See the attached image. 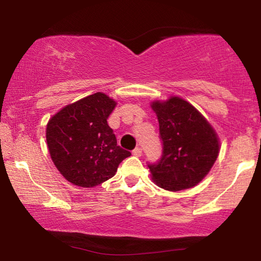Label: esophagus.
Listing matches in <instances>:
<instances>
[{"label":"esophagus","instance_id":"obj_1","mask_svg":"<svg viewBox=\"0 0 261 261\" xmlns=\"http://www.w3.org/2000/svg\"><path fill=\"white\" fill-rule=\"evenodd\" d=\"M141 154H142V149H141L140 147H135V148L133 149V155H135V156H141Z\"/></svg>","mask_w":261,"mask_h":261}]
</instances>
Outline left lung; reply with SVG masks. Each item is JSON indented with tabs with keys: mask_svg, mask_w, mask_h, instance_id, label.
Wrapping results in <instances>:
<instances>
[{
	"mask_svg": "<svg viewBox=\"0 0 261 261\" xmlns=\"http://www.w3.org/2000/svg\"><path fill=\"white\" fill-rule=\"evenodd\" d=\"M159 121L163 154L148 164L152 179L160 188L179 191L197 185L219 155L220 141L205 117L183 98L152 102Z\"/></svg>",
	"mask_w": 261,
	"mask_h": 261,
	"instance_id": "1",
	"label": "left lung"
}]
</instances>
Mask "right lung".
Segmentation results:
<instances>
[{
  "instance_id": "1",
  "label": "right lung",
  "mask_w": 261,
  "mask_h": 261,
  "mask_svg": "<svg viewBox=\"0 0 261 261\" xmlns=\"http://www.w3.org/2000/svg\"><path fill=\"white\" fill-rule=\"evenodd\" d=\"M116 102L103 92L80 99L53 115L46 127L52 162L66 180L92 188L116 173L130 152L117 145L107 119Z\"/></svg>"
}]
</instances>
